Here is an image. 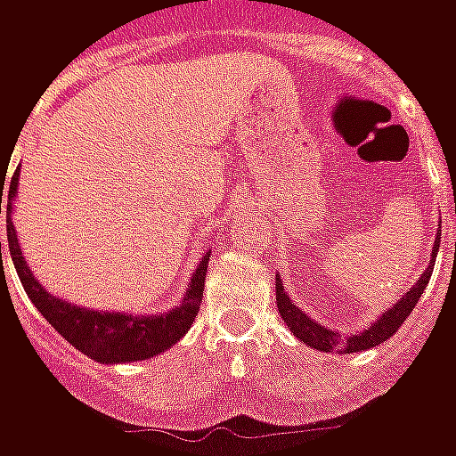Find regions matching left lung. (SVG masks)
<instances>
[{
  "mask_svg": "<svg viewBox=\"0 0 456 456\" xmlns=\"http://www.w3.org/2000/svg\"><path fill=\"white\" fill-rule=\"evenodd\" d=\"M440 237L437 234V241H435V247H432V264L430 268L425 271L420 276V281L412 286V290H408L405 296L401 297V303L398 305H393L388 313H383V317L376 320V325H371L366 332L356 337H349V339H344L339 332H332V330H327V327L317 325L315 320H310V317L303 313V310H297L293 303H290V297H288L286 288L281 286V278H276V303H278V313L281 317L286 320V325L290 327V332L300 339L307 346H313L317 352H363V349H371V346H379L386 339H391L395 332H398V327L405 322V317L411 315L412 307L418 305V300H420L422 290L428 288V281L432 276V266H435V251L440 248Z\"/></svg>",
  "mask_w": 456,
  "mask_h": 456,
  "instance_id": "1",
  "label": "left lung"
}]
</instances>
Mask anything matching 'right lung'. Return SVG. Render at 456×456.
I'll return each instance as SVG.
<instances>
[{
  "mask_svg": "<svg viewBox=\"0 0 456 456\" xmlns=\"http://www.w3.org/2000/svg\"><path fill=\"white\" fill-rule=\"evenodd\" d=\"M6 173H2L4 180ZM16 185H19V173L12 175L9 183V200L2 202L0 185V215L6 212V241H9V254L14 261L16 273L21 278V286L31 297L36 310L48 320V325L55 327L58 335H63L75 349L87 354L90 359L100 363H121V362H139V359H151L156 354L166 352L168 346L178 342L192 325L198 315L200 303H202V288H205V276H208L209 254L200 261L195 273L190 278V286L183 297V305L175 307L173 313H163L156 317H134L124 313H94L85 307L70 305L61 297H53L45 293L44 286L38 283L26 266L19 239L14 234V222H12V198H14ZM0 264H2V241H0Z\"/></svg>",
  "mask_w": 456,
  "mask_h": 456,
  "instance_id": "add662e5",
  "label": "right lung"
}]
</instances>
